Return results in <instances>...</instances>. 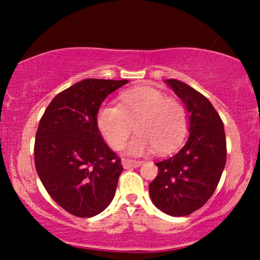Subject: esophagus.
Masks as SVG:
<instances>
[{
    "label": "esophagus",
    "mask_w": 260,
    "mask_h": 260,
    "mask_svg": "<svg viewBox=\"0 0 260 260\" xmlns=\"http://www.w3.org/2000/svg\"><path fill=\"white\" fill-rule=\"evenodd\" d=\"M143 164L142 160H133V159H127V157H123L122 159V165H123L124 169L129 168H138Z\"/></svg>",
    "instance_id": "34e87169"
}]
</instances>
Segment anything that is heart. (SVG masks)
I'll use <instances>...</instances> for the list:
<instances>
[{"instance_id":"1","label":"heart","mask_w":260,"mask_h":260,"mask_svg":"<svg viewBox=\"0 0 260 260\" xmlns=\"http://www.w3.org/2000/svg\"><path fill=\"white\" fill-rule=\"evenodd\" d=\"M136 124L137 133L128 144L131 154L153 150L166 154L183 142L188 132V112L178 100L166 98L151 86H138L120 95V105L104 103L96 124L110 147L121 149Z\"/></svg>"}]
</instances>
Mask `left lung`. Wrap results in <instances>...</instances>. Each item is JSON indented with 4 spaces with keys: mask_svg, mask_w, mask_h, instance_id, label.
<instances>
[{
    "mask_svg": "<svg viewBox=\"0 0 260 260\" xmlns=\"http://www.w3.org/2000/svg\"><path fill=\"white\" fill-rule=\"evenodd\" d=\"M168 84L189 112V138L168 159L156 162L159 171L149 184L151 201L171 216L198 210L215 192L226 164L223 122L204 95L176 79Z\"/></svg>",
    "mask_w": 260,
    "mask_h": 260,
    "instance_id": "left-lung-1",
    "label": "left lung"
}]
</instances>
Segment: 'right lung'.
Listing matches in <instances>:
<instances>
[{
	"label": "right lung",
	"mask_w": 260,
	"mask_h": 260,
	"mask_svg": "<svg viewBox=\"0 0 260 260\" xmlns=\"http://www.w3.org/2000/svg\"><path fill=\"white\" fill-rule=\"evenodd\" d=\"M128 80L84 79L53 98L39 123L35 169L50 197L66 211L91 217L112 201L123 166L96 124L107 95Z\"/></svg>",
	"instance_id": "1"
}]
</instances>
